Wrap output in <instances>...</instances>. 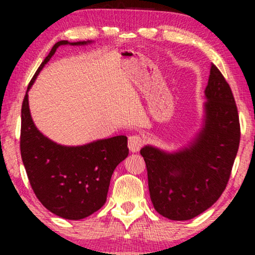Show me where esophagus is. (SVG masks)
<instances>
[{
    "label": "esophagus",
    "instance_id": "obj_1",
    "mask_svg": "<svg viewBox=\"0 0 255 255\" xmlns=\"http://www.w3.org/2000/svg\"><path fill=\"white\" fill-rule=\"evenodd\" d=\"M142 146V139L140 135H131V137H128V149L132 153H135L138 152L139 149L141 148Z\"/></svg>",
    "mask_w": 255,
    "mask_h": 255
}]
</instances>
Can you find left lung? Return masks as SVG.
Returning <instances> with one entry per match:
<instances>
[{
    "mask_svg": "<svg viewBox=\"0 0 255 255\" xmlns=\"http://www.w3.org/2000/svg\"><path fill=\"white\" fill-rule=\"evenodd\" d=\"M204 96L203 124L186 146L174 152L152 145L140 149L153 207L172 221L196 217L221 197L238 152L240 125L235 97L214 64Z\"/></svg>",
    "mask_w": 255,
    "mask_h": 255,
    "instance_id": "8db88e82",
    "label": "left lung"
}]
</instances>
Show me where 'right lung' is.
Instances as JSON below:
<instances>
[{
  "label": "right lung",
  "mask_w": 255,
  "mask_h": 255,
  "mask_svg": "<svg viewBox=\"0 0 255 255\" xmlns=\"http://www.w3.org/2000/svg\"><path fill=\"white\" fill-rule=\"evenodd\" d=\"M90 43L58 41L30 81L22 104L20 154L31 187L47 210L71 221L88 217L106 203L114 170L128 154V138L116 135L81 146L57 144L34 125L27 93L59 46Z\"/></svg>",
  "instance_id": "1"
}]
</instances>
